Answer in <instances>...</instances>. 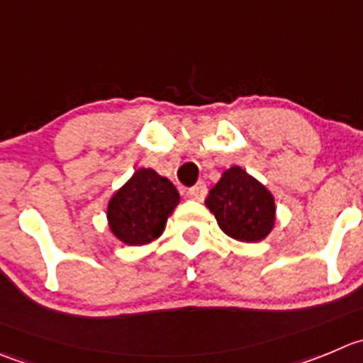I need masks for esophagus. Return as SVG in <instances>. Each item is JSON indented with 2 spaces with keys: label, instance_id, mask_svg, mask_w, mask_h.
Wrapping results in <instances>:
<instances>
[{
  "label": "esophagus",
  "instance_id": "34e87169",
  "mask_svg": "<svg viewBox=\"0 0 363 363\" xmlns=\"http://www.w3.org/2000/svg\"><path fill=\"white\" fill-rule=\"evenodd\" d=\"M189 196H191L192 199H196V201H203V199H205V196H206V187L203 184L194 185V187L189 191Z\"/></svg>",
  "mask_w": 363,
  "mask_h": 363
}]
</instances>
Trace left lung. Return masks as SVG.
I'll return each instance as SVG.
<instances>
[{"label":"left lung","instance_id":"obj_1","mask_svg":"<svg viewBox=\"0 0 363 363\" xmlns=\"http://www.w3.org/2000/svg\"><path fill=\"white\" fill-rule=\"evenodd\" d=\"M205 203L220 230L242 242L265 239L274 224L272 194L239 165L223 172Z\"/></svg>","mask_w":363,"mask_h":363}]
</instances>
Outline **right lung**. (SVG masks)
<instances>
[{
  "instance_id": "1",
  "label": "right lung",
  "mask_w": 363,
  "mask_h": 363,
  "mask_svg": "<svg viewBox=\"0 0 363 363\" xmlns=\"http://www.w3.org/2000/svg\"><path fill=\"white\" fill-rule=\"evenodd\" d=\"M178 201V191L167 178L153 169H137L110 199V230L128 246L151 242L162 235Z\"/></svg>"
}]
</instances>
